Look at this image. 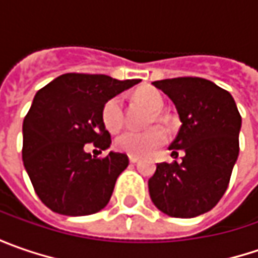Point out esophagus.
Returning a JSON list of instances; mask_svg holds the SVG:
<instances>
[{
  "label": "esophagus",
  "mask_w": 258,
  "mask_h": 258,
  "mask_svg": "<svg viewBox=\"0 0 258 258\" xmlns=\"http://www.w3.org/2000/svg\"><path fill=\"white\" fill-rule=\"evenodd\" d=\"M139 159H141L139 156H134V155H131V156H129V161H131V164H136V162H139Z\"/></svg>",
  "instance_id": "34e87169"
}]
</instances>
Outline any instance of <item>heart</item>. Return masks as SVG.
<instances>
[{"label":"heart","instance_id":"b5f03b06","mask_svg":"<svg viewBox=\"0 0 258 258\" xmlns=\"http://www.w3.org/2000/svg\"><path fill=\"white\" fill-rule=\"evenodd\" d=\"M135 99L139 103L149 107L151 110H154L149 117V123L165 122V114L161 110L164 106V96L159 90L154 87H142L136 90ZM102 120L109 132H119L122 129L124 123L122 96H113L104 103L102 109ZM165 141H166V135L164 131L159 126H154L144 132H135V131L124 132L116 139V148L127 155L145 156L154 152L161 145H164Z\"/></svg>","mask_w":258,"mask_h":258}]
</instances>
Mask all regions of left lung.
<instances>
[{
  "label": "left lung",
  "instance_id": "obj_1",
  "mask_svg": "<svg viewBox=\"0 0 258 258\" xmlns=\"http://www.w3.org/2000/svg\"><path fill=\"white\" fill-rule=\"evenodd\" d=\"M152 85L175 104L181 127L169 149L182 162L156 164L148 181L158 210L175 218L208 213L228 188L238 158L241 116L233 96L201 77H175Z\"/></svg>",
  "mask_w": 258,
  "mask_h": 258
}]
</instances>
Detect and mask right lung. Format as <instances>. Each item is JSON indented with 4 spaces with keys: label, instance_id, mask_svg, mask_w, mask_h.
<instances>
[{
    "label": "right lung",
    "instance_id": "add662e5",
    "mask_svg": "<svg viewBox=\"0 0 258 258\" xmlns=\"http://www.w3.org/2000/svg\"><path fill=\"white\" fill-rule=\"evenodd\" d=\"M139 82L66 73L37 92L23 123V162L35 194L51 211L82 217L107 205L129 158L119 152L92 156L85 145L100 151L110 146L102 109Z\"/></svg>",
    "mask_w": 258,
    "mask_h": 258
}]
</instances>
